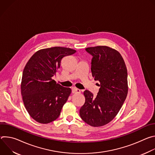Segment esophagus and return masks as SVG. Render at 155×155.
Instances as JSON below:
<instances>
[{"mask_svg":"<svg viewBox=\"0 0 155 155\" xmlns=\"http://www.w3.org/2000/svg\"><path fill=\"white\" fill-rule=\"evenodd\" d=\"M72 93L76 94V93H80V90L77 87H73L72 88Z\"/></svg>","mask_w":155,"mask_h":155,"instance_id":"34e87169","label":"esophagus"}]
</instances>
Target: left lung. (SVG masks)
<instances>
[{
  "label": "left lung",
  "mask_w": 155,
  "mask_h": 155,
  "mask_svg": "<svg viewBox=\"0 0 155 155\" xmlns=\"http://www.w3.org/2000/svg\"><path fill=\"white\" fill-rule=\"evenodd\" d=\"M93 58L91 72L100 82L96 97L85 90V102L80 110L81 119L93 127L104 126L118 114L127 94V72L124 61L115 49L107 46L86 48Z\"/></svg>",
  "instance_id": "left-lung-1"
}]
</instances>
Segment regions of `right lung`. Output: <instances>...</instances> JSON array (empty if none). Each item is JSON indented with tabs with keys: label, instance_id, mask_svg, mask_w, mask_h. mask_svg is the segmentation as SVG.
Segmentation results:
<instances>
[{
	"label": "right lung",
	"instance_id": "add662e5",
	"mask_svg": "<svg viewBox=\"0 0 155 155\" xmlns=\"http://www.w3.org/2000/svg\"><path fill=\"white\" fill-rule=\"evenodd\" d=\"M76 50L54 47L35 52L26 64L21 83L25 108L36 121L48 124L56 120L72 90L52 79L60 68L62 59Z\"/></svg>",
	"mask_w": 155,
	"mask_h": 155
}]
</instances>
